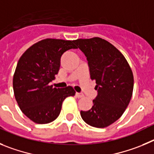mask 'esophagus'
Masks as SVG:
<instances>
[{"mask_svg": "<svg viewBox=\"0 0 154 154\" xmlns=\"http://www.w3.org/2000/svg\"><path fill=\"white\" fill-rule=\"evenodd\" d=\"M76 96H77L78 98H80V97H84V94H81V93L77 92L76 93Z\"/></svg>", "mask_w": 154, "mask_h": 154, "instance_id": "34e87169", "label": "esophagus"}]
</instances>
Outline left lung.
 <instances>
[{"mask_svg":"<svg viewBox=\"0 0 154 154\" xmlns=\"http://www.w3.org/2000/svg\"><path fill=\"white\" fill-rule=\"evenodd\" d=\"M87 57L91 80L97 95L92 107L80 111L85 123L104 128L117 121L128 106L134 90V75L124 56L110 42L100 37L74 41Z\"/></svg>","mask_w":154,"mask_h":154,"instance_id":"obj_1","label":"left lung"}]
</instances>
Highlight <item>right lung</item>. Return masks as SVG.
Returning a JSON list of instances; mask_svg holds the SVG:
<instances>
[{"label": "right lung", "instance_id": "right-lung-1", "mask_svg": "<svg viewBox=\"0 0 154 154\" xmlns=\"http://www.w3.org/2000/svg\"><path fill=\"white\" fill-rule=\"evenodd\" d=\"M74 41L48 38L33 44L22 54L13 78L14 97L19 107L36 124L56 120L65 98L75 95L70 86L56 88L49 85L57 74L65 51L77 48Z\"/></svg>", "mask_w": 154, "mask_h": 154}]
</instances>
